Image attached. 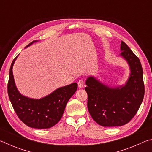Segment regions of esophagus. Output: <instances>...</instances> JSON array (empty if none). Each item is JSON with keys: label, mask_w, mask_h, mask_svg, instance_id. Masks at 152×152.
Instances as JSON below:
<instances>
[{"label": "esophagus", "mask_w": 152, "mask_h": 152, "mask_svg": "<svg viewBox=\"0 0 152 152\" xmlns=\"http://www.w3.org/2000/svg\"><path fill=\"white\" fill-rule=\"evenodd\" d=\"M84 81L83 80H79L78 82V86L80 88H82V87L84 86Z\"/></svg>", "instance_id": "obj_1"}]
</instances>
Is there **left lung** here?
Listing matches in <instances>:
<instances>
[{"instance_id":"1","label":"left lung","mask_w":152,"mask_h":152,"mask_svg":"<svg viewBox=\"0 0 152 152\" xmlns=\"http://www.w3.org/2000/svg\"><path fill=\"white\" fill-rule=\"evenodd\" d=\"M121 56L129 65L131 74L125 86L109 88L93 77L86 80L87 106L92 119L104 127H116L132 119L143 101V70L140 59L125 42L121 43Z\"/></svg>"}]
</instances>
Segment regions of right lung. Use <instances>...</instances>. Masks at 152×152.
<instances>
[{"mask_svg":"<svg viewBox=\"0 0 152 152\" xmlns=\"http://www.w3.org/2000/svg\"><path fill=\"white\" fill-rule=\"evenodd\" d=\"M37 41L31 42L27 47ZM26 47V48H27ZM11 64L7 91L10 101L18 117L25 125L36 129H47L55 125L62 117L67 102L76 91L77 83L61 87L41 99H32L20 94L15 86Z\"/></svg>","mask_w":152,"mask_h":152,"instance_id":"add662e5","label":"right lung"}]
</instances>
